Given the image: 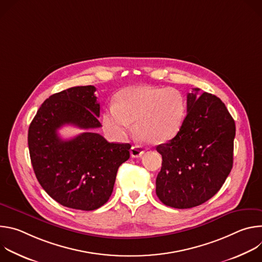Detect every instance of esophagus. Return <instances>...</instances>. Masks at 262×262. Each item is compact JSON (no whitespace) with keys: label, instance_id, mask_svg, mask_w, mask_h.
Masks as SVG:
<instances>
[{"label":"esophagus","instance_id":"34e87169","mask_svg":"<svg viewBox=\"0 0 262 262\" xmlns=\"http://www.w3.org/2000/svg\"><path fill=\"white\" fill-rule=\"evenodd\" d=\"M144 151H143V148L140 146H133L130 148V156L133 158H141L143 156Z\"/></svg>","mask_w":262,"mask_h":262}]
</instances>
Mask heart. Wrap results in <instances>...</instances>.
<instances>
[{"mask_svg":"<svg viewBox=\"0 0 262 262\" xmlns=\"http://www.w3.org/2000/svg\"><path fill=\"white\" fill-rule=\"evenodd\" d=\"M185 112L186 100L178 89L142 85L120 91L116 105L103 113L102 122L118 138H125L135 123V130L143 141L161 145L177 136Z\"/></svg>","mask_w":262,"mask_h":262,"instance_id":"1","label":"heart"}]
</instances>
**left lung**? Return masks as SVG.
Wrapping results in <instances>:
<instances>
[{"instance_id":"8db88e82","label":"left lung","mask_w":262,"mask_h":262,"mask_svg":"<svg viewBox=\"0 0 262 262\" xmlns=\"http://www.w3.org/2000/svg\"><path fill=\"white\" fill-rule=\"evenodd\" d=\"M200 89L186 96L188 114L181 129L168 143L157 147L162 169L157 195L167 206L192 208L214 196L233 165L235 123L224 102Z\"/></svg>"}]
</instances>
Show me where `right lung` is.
<instances>
[{
	"label": "right lung",
	"instance_id": "1",
	"mask_svg": "<svg viewBox=\"0 0 262 262\" xmlns=\"http://www.w3.org/2000/svg\"><path fill=\"white\" fill-rule=\"evenodd\" d=\"M94 86L72 87L50 96L37 111L28 133L31 163L43 190L63 206L94 210L111 197L118 168L129 159L130 144L107 142L85 132L63 140L58 129L101 126Z\"/></svg>",
	"mask_w": 262,
	"mask_h": 262
}]
</instances>
